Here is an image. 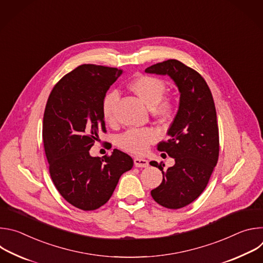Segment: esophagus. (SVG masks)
<instances>
[{
    "label": "esophagus",
    "mask_w": 263,
    "mask_h": 263,
    "mask_svg": "<svg viewBox=\"0 0 263 263\" xmlns=\"http://www.w3.org/2000/svg\"><path fill=\"white\" fill-rule=\"evenodd\" d=\"M134 164L136 167H147L148 165V161L143 159V158H134Z\"/></svg>",
    "instance_id": "esophagus-1"
}]
</instances>
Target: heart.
<instances>
[{
    "label": "heart",
    "mask_w": 263,
    "mask_h": 263,
    "mask_svg": "<svg viewBox=\"0 0 263 263\" xmlns=\"http://www.w3.org/2000/svg\"><path fill=\"white\" fill-rule=\"evenodd\" d=\"M129 88L152 110V115L157 120L166 121L173 112L174 106L170 99H164L165 84L159 78L140 74L133 79ZM119 101V93L111 91L105 96L102 102V116L107 124L116 121V107ZM157 140V133L151 128L130 129L119 136L118 145L124 151L141 155L147 147Z\"/></svg>",
    "instance_id": "b5f03b06"
}]
</instances>
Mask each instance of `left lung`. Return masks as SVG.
Listing matches in <instances>:
<instances>
[{"mask_svg":"<svg viewBox=\"0 0 263 263\" xmlns=\"http://www.w3.org/2000/svg\"><path fill=\"white\" fill-rule=\"evenodd\" d=\"M145 72L167 74L180 92L179 109L167 131L170 139L157 145L159 151L175 159V165L166 171L161 164L154 165L162 172L163 179L151 192L159 205L179 209L200 197L218 160L214 101L201 74L176 59L148 66Z\"/></svg>","mask_w":263,"mask_h":263,"instance_id":"obj_1","label":"left lung"}]
</instances>
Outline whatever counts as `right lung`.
<instances>
[{
  "mask_svg": "<svg viewBox=\"0 0 263 263\" xmlns=\"http://www.w3.org/2000/svg\"><path fill=\"white\" fill-rule=\"evenodd\" d=\"M122 69L82 64L62 77L51 91L44 115L43 137L49 171L59 194L72 206L89 211L114 194L133 159L115 148L91 157L89 149L106 132L102 102Z\"/></svg>",
  "mask_w": 263,
  "mask_h": 263,
  "instance_id": "add662e5",
  "label": "right lung"
}]
</instances>
